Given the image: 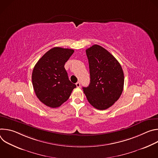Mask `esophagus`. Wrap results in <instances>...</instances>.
Returning a JSON list of instances; mask_svg holds the SVG:
<instances>
[{"instance_id": "esophagus-1", "label": "esophagus", "mask_w": 158, "mask_h": 158, "mask_svg": "<svg viewBox=\"0 0 158 158\" xmlns=\"http://www.w3.org/2000/svg\"><path fill=\"white\" fill-rule=\"evenodd\" d=\"M76 85L77 87H80V86H81V83H80L79 82H77L76 84Z\"/></svg>"}]
</instances>
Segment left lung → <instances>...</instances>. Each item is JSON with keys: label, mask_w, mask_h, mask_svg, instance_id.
<instances>
[{"label": "left lung", "mask_w": 158, "mask_h": 158, "mask_svg": "<svg viewBox=\"0 0 158 158\" xmlns=\"http://www.w3.org/2000/svg\"><path fill=\"white\" fill-rule=\"evenodd\" d=\"M90 84L82 87L87 101L94 107L105 110L120 98L124 77L121 64L109 51L95 44L86 49Z\"/></svg>", "instance_id": "obj_1"}]
</instances>
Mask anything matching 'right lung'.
<instances>
[{
  "mask_svg": "<svg viewBox=\"0 0 158 158\" xmlns=\"http://www.w3.org/2000/svg\"><path fill=\"white\" fill-rule=\"evenodd\" d=\"M74 51L56 47L45 54L35 65L32 81L37 98L48 107L56 108L68 99L76 87L67 76L64 65Z\"/></svg>",
  "mask_w": 158,
  "mask_h": 158,
  "instance_id": "obj_1",
  "label": "right lung"
}]
</instances>
